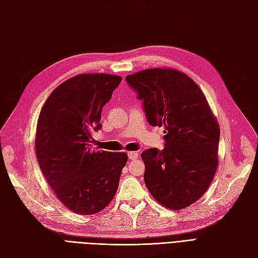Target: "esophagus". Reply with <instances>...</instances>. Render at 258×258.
Wrapping results in <instances>:
<instances>
[{
  "mask_svg": "<svg viewBox=\"0 0 258 258\" xmlns=\"http://www.w3.org/2000/svg\"><path fill=\"white\" fill-rule=\"evenodd\" d=\"M138 156H139V154L137 152H129L128 153V158L130 160H136L138 158Z\"/></svg>",
  "mask_w": 258,
  "mask_h": 258,
  "instance_id": "obj_1",
  "label": "esophagus"
}]
</instances>
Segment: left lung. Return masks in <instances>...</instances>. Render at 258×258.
<instances>
[{
    "mask_svg": "<svg viewBox=\"0 0 258 258\" xmlns=\"http://www.w3.org/2000/svg\"><path fill=\"white\" fill-rule=\"evenodd\" d=\"M143 100L148 122L164 127L165 147L141 154L144 181L165 208L181 210L207 191L218 168L220 126L200 86L173 68L126 77Z\"/></svg>",
    "mask_w": 258,
    "mask_h": 258,
    "instance_id": "1",
    "label": "left lung"
}]
</instances>
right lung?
<instances>
[{"instance_id": "right-lung-1", "label": "right lung", "mask_w": 258, "mask_h": 258, "mask_svg": "<svg viewBox=\"0 0 258 258\" xmlns=\"http://www.w3.org/2000/svg\"><path fill=\"white\" fill-rule=\"evenodd\" d=\"M121 77L83 74L53 91L37 120L35 152L40 170L60 203L79 215H95L116 194L126 153L93 150L102 108Z\"/></svg>"}]
</instances>
